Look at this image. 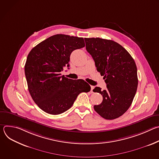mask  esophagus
<instances>
[{"instance_id":"obj_1","label":"esophagus","mask_w":159,"mask_h":159,"mask_svg":"<svg viewBox=\"0 0 159 159\" xmlns=\"http://www.w3.org/2000/svg\"><path fill=\"white\" fill-rule=\"evenodd\" d=\"M90 87H91V93H93V89H94V86H91Z\"/></svg>"}]
</instances>
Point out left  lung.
<instances>
[{"mask_svg":"<svg viewBox=\"0 0 159 159\" xmlns=\"http://www.w3.org/2000/svg\"><path fill=\"white\" fill-rule=\"evenodd\" d=\"M86 50L104 76L107 89L96 87L102 102L94 110L106 120L119 118L130 107L138 87L137 68L130 54L118 43L99 38H84Z\"/></svg>","mask_w":159,"mask_h":159,"instance_id":"1","label":"left lung"}]
</instances>
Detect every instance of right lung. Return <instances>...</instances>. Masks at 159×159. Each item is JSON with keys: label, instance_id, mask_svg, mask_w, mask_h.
<instances>
[{"label": "right lung", "instance_id": "obj_1", "mask_svg": "<svg viewBox=\"0 0 159 159\" xmlns=\"http://www.w3.org/2000/svg\"><path fill=\"white\" fill-rule=\"evenodd\" d=\"M84 47L83 38L58 34L43 41L30 52L25 66L28 90L43 111L61 114L72 106L80 93L90 90L85 80L68 79L60 74L64 67L70 66L72 52Z\"/></svg>", "mask_w": 159, "mask_h": 159}]
</instances>
